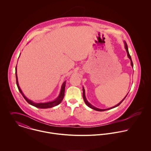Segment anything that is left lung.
<instances>
[{"instance_id":"left-lung-1","label":"left lung","mask_w":151,"mask_h":151,"mask_svg":"<svg viewBox=\"0 0 151 151\" xmlns=\"http://www.w3.org/2000/svg\"><path fill=\"white\" fill-rule=\"evenodd\" d=\"M125 48H126V51H127V55H128V57L129 58V59H130V60H131V65L132 66V67H133V63H132V60H131V56H130V55H129V49H128V46H127V43L125 42ZM83 99H84V102H85V103L86 104V105L88 106V107H89L90 108H91V109H93V110H96V111H105V110H109V109H113V108H116V107H117V106H119L121 104H122V102L124 100V99L126 98V96H127V95L126 96V97L119 104H117V105H116L115 106H113V108H109V109H98V108H95V107H94V106H93L92 105H91L88 101H87V100H86V96H85V89H84V88H83Z\"/></svg>"}]
</instances>
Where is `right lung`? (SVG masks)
Listing matches in <instances>:
<instances>
[{
  "label": "right lung",
  "instance_id": "add662e5",
  "mask_svg": "<svg viewBox=\"0 0 151 151\" xmlns=\"http://www.w3.org/2000/svg\"><path fill=\"white\" fill-rule=\"evenodd\" d=\"M16 84H17V86L18 87V89L20 91V92L22 93V96L24 97V98L25 99V101L30 105L36 107V108H41V109H46V108H50L54 107L55 106L58 105L59 104H60V102L63 101L64 96H65V81L62 86V89H61V91H60V93L59 96V97L55 101H52V102H46V103H40V104H37V103H34L32 101H30L29 99H27L24 95L23 94V93L22 92V91L19 86V83H18V79H17V65L16 67Z\"/></svg>",
  "mask_w": 151,
  "mask_h": 151
}]
</instances>
